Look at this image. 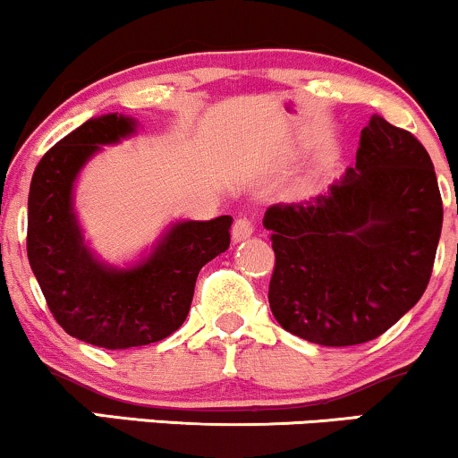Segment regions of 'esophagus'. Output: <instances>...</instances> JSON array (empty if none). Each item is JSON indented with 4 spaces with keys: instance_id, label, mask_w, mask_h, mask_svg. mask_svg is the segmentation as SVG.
Segmentation results:
<instances>
[{
    "instance_id": "34e87169",
    "label": "esophagus",
    "mask_w": 458,
    "mask_h": 458,
    "mask_svg": "<svg viewBox=\"0 0 458 458\" xmlns=\"http://www.w3.org/2000/svg\"><path fill=\"white\" fill-rule=\"evenodd\" d=\"M251 233H254V222H251L250 217H239L233 225V241L234 243H239V241H245L247 236H251Z\"/></svg>"
}]
</instances>
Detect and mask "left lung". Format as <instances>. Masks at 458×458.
Masks as SVG:
<instances>
[{
    "label": "left lung",
    "instance_id": "obj_1",
    "mask_svg": "<svg viewBox=\"0 0 458 458\" xmlns=\"http://www.w3.org/2000/svg\"><path fill=\"white\" fill-rule=\"evenodd\" d=\"M441 219L427 148L372 115L355 167L327 196L267 208L262 224L276 251L273 317L314 344L379 338L427 291Z\"/></svg>",
    "mask_w": 458,
    "mask_h": 458
}]
</instances>
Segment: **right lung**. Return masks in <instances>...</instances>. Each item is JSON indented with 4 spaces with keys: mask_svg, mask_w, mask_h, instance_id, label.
Listing matches in <instances>:
<instances>
[{
    "mask_svg": "<svg viewBox=\"0 0 458 458\" xmlns=\"http://www.w3.org/2000/svg\"><path fill=\"white\" fill-rule=\"evenodd\" d=\"M107 114L68 133L36 165L28 199V259L62 329L103 349L159 343L185 323L198 273L230 247L233 217L172 225L148 260L127 271L90 256L72 213V182L101 144L133 133Z\"/></svg>",
    "mask_w": 458,
    "mask_h": 458,
    "instance_id": "obj_1",
    "label": "right lung"
}]
</instances>
